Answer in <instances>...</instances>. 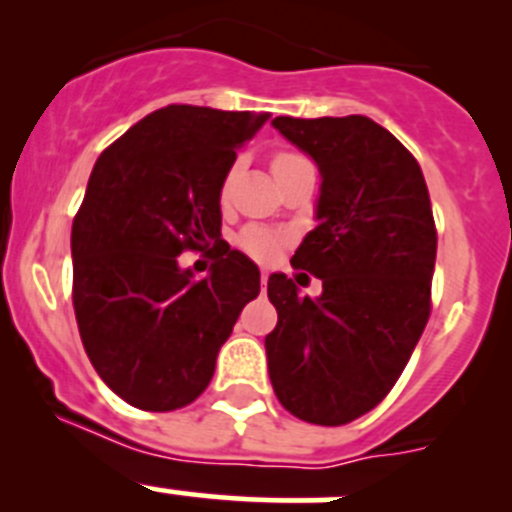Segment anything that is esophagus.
Listing matches in <instances>:
<instances>
[{
	"label": "esophagus",
	"instance_id": "obj_1",
	"mask_svg": "<svg viewBox=\"0 0 512 512\" xmlns=\"http://www.w3.org/2000/svg\"><path fill=\"white\" fill-rule=\"evenodd\" d=\"M267 280H270V272L262 270V272H260V285H267Z\"/></svg>",
	"mask_w": 512,
	"mask_h": 512
}]
</instances>
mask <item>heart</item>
<instances>
[{
	"instance_id": "heart-1",
	"label": "heart",
	"mask_w": 512,
	"mask_h": 512,
	"mask_svg": "<svg viewBox=\"0 0 512 512\" xmlns=\"http://www.w3.org/2000/svg\"><path fill=\"white\" fill-rule=\"evenodd\" d=\"M299 160H304V158L297 156V153H280V156L272 160V170H282V168H287V165L299 163ZM237 170H240V163H232L230 168H227L223 185H220V198L223 200L230 195L232 183H235V178H237ZM237 245H240L247 255L255 257V260H272V257L280 252L282 237L277 235V232L267 230V227L250 225V227H245L240 235H237Z\"/></svg>"
}]
</instances>
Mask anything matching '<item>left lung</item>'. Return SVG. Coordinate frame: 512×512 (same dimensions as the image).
Instances as JSON below:
<instances>
[{
    "mask_svg": "<svg viewBox=\"0 0 512 512\" xmlns=\"http://www.w3.org/2000/svg\"><path fill=\"white\" fill-rule=\"evenodd\" d=\"M272 126L322 175L319 225L292 257L322 294L299 297L287 275H270L267 369L289 414L342 426L389 394L428 322L431 198L416 158L371 118L277 116Z\"/></svg>",
    "mask_w": 512,
    "mask_h": 512,
    "instance_id": "obj_1",
    "label": "left lung"
}]
</instances>
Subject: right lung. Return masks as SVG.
<instances>
[{
  "instance_id": "add662e5",
  "label": "right lung",
  "mask_w": 512,
  "mask_h": 512,
  "mask_svg": "<svg viewBox=\"0 0 512 512\" xmlns=\"http://www.w3.org/2000/svg\"><path fill=\"white\" fill-rule=\"evenodd\" d=\"M270 113L158 108L106 148L71 227L74 312L103 384L143 411L193 404L215 371L260 270L220 240V185ZM219 245L208 278L177 265Z\"/></svg>"
}]
</instances>
